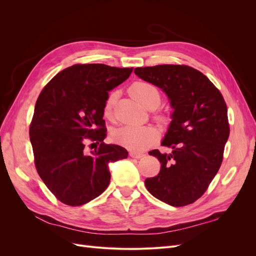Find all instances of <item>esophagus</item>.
<instances>
[{
    "label": "esophagus",
    "instance_id": "esophagus-1",
    "mask_svg": "<svg viewBox=\"0 0 256 256\" xmlns=\"http://www.w3.org/2000/svg\"><path fill=\"white\" fill-rule=\"evenodd\" d=\"M130 157L134 158V159H140L142 157H144V154L142 152H130Z\"/></svg>",
    "mask_w": 256,
    "mask_h": 256
}]
</instances>
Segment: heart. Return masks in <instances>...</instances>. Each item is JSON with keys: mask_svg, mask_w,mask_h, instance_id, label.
<instances>
[{"mask_svg": "<svg viewBox=\"0 0 256 256\" xmlns=\"http://www.w3.org/2000/svg\"><path fill=\"white\" fill-rule=\"evenodd\" d=\"M130 95L132 96L138 104L148 110H154L160 104L161 96L159 90L152 83L144 81H136L131 84L129 88ZM118 94L116 92H111L108 95L104 104V114L106 118H110L116 102ZM157 120L166 122L168 118L166 115L159 114L156 116ZM159 132L154 126H124L116 129L113 134L114 141L134 152H142L157 141Z\"/></svg>", "mask_w": 256, "mask_h": 256, "instance_id": "obj_1", "label": "heart"}]
</instances>
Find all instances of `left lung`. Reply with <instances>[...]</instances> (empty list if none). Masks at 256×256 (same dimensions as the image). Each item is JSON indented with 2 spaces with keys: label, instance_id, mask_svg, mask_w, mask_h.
<instances>
[{
  "label": "left lung",
  "instance_id": "1",
  "mask_svg": "<svg viewBox=\"0 0 256 256\" xmlns=\"http://www.w3.org/2000/svg\"><path fill=\"white\" fill-rule=\"evenodd\" d=\"M138 78L160 88L174 109L158 150L150 154L161 164L157 176L146 178L150 193L171 206L194 203L218 173L230 136L228 106L220 90L205 74L187 65L138 67Z\"/></svg>",
  "mask_w": 256,
  "mask_h": 256
}]
</instances>
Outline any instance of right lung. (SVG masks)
Returning <instances> with one entry per match:
<instances>
[{
    "instance_id": "obj_1",
    "label": "right lung",
    "mask_w": 256,
    "mask_h": 256,
    "mask_svg": "<svg viewBox=\"0 0 256 256\" xmlns=\"http://www.w3.org/2000/svg\"><path fill=\"white\" fill-rule=\"evenodd\" d=\"M132 68L76 64L58 72L37 98L30 140L37 173L56 198L81 206L110 184V162L125 159L122 146L106 144L104 104L109 92L126 81ZM88 142L100 147L84 152Z\"/></svg>"
}]
</instances>
